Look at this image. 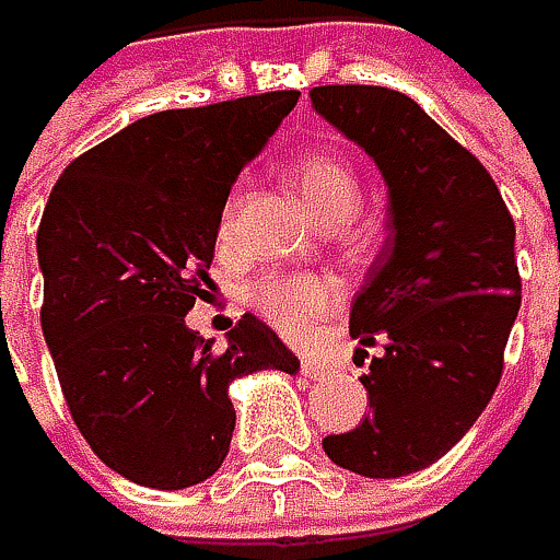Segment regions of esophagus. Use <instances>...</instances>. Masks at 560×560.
<instances>
[{"label":"esophagus","instance_id":"1","mask_svg":"<svg viewBox=\"0 0 560 560\" xmlns=\"http://www.w3.org/2000/svg\"><path fill=\"white\" fill-rule=\"evenodd\" d=\"M301 376H304V380H324V376H327V366L304 357V360H301Z\"/></svg>","mask_w":560,"mask_h":560}]
</instances>
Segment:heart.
Masks as SVG:
<instances>
[{"label":"heart","instance_id":"b5f03b06","mask_svg":"<svg viewBox=\"0 0 560 560\" xmlns=\"http://www.w3.org/2000/svg\"><path fill=\"white\" fill-rule=\"evenodd\" d=\"M294 187L304 200V207L311 210V217L327 226V230H340L353 220L357 207H360V180L357 171L350 168L340 155L334 152H314L304 155L294 171ZM243 197L233 194L223 207V223L220 230L230 233L236 226V213H240ZM249 304L272 324L279 327L284 337H301L307 330V324L330 311L337 301L334 284L320 276H281L269 272L262 279H256L246 291Z\"/></svg>","mask_w":560,"mask_h":560}]
</instances>
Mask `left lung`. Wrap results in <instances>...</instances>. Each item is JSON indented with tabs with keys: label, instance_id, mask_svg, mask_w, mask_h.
<instances>
[{
	"label": "left lung",
	"instance_id": "1",
	"mask_svg": "<svg viewBox=\"0 0 560 560\" xmlns=\"http://www.w3.org/2000/svg\"><path fill=\"white\" fill-rule=\"evenodd\" d=\"M314 109L357 142L389 187V236L350 307L370 360V418L327 434L324 454L395 480L441 460L490 405L522 304L515 223L490 171L411 96L386 86H314Z\"/></svg>",
	"mask_w": 560,
	"mask_h": 560
}]
</instances>
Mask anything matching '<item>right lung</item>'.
Listing matches in <instances>:
<instances>
[{"mask_svg": "<svg viewBox=\"0 0 560 560\" xmlns=\"http://www.w3.org/2000/svg\"><path fill=\"white\" fill-rule=\"evenodd\" d=\"M298 90L145 116L73 159L38 226L42 330L73 424L119 477L184 490L230 451V383L298 373L279 334L243 314L213 350L184 324L203 284L233 180Z\"/></svg>", "mask_w": 560, "mask_h": 560, "instance_id": "add662e5", "label": "right lung"}]
</instances>
